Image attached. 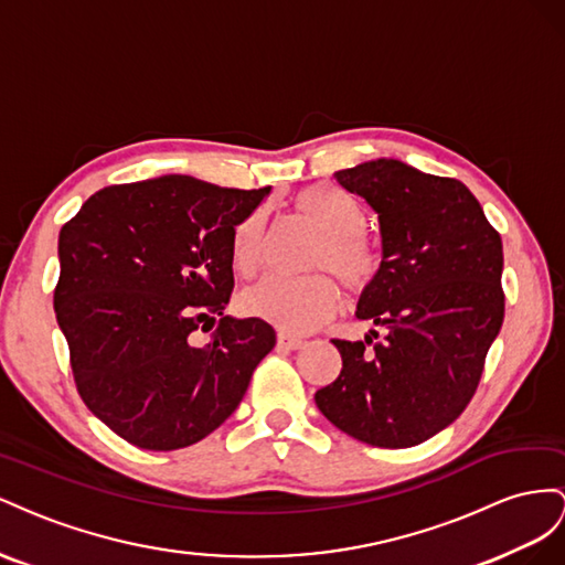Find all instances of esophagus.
<instances>
[{
    "instance_id": "obj_1",
    "label": "esophagus",
    "mask_w": 565,
    "mask_h": 565,
    "mask_svg": "<svg viewBox=\"0 0 565 565\" xmlns=\"http://www.w3.org/2000/svg\"><path fill=\"white\" fill-rule=\"evenodd\" d=\"M277 345L279 348H284V350H300L302 345H305V341L300 335H294V333H286V331H281L279 335H277Z\"/></svg>"
}]
</instances>
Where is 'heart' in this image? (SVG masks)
<instances>
[{"label": "heart", "instance_id": "heart-1", "mask_svg": "<svg viewBox=\"0 0 565 565\" xmlns=\"http://www.w3.org/2000/svg\"><path fill=\"white\" fill-rule=\"evenodd\" d=\"M296 211L308 217L321 238L312 253V267H329L352 294H362L372 286L381 271V255L372 238L364 234L366 211L350 193L329 186L302 189ZM267 257V217L255 211L241 220L232 236V260L238 274L255 277L265 267ZM341 291L329 271L319 269L302 277L274 274L244 294V308L265 317L288 331H312L333 315Z\"/></svg>", "mask_w": 565, "mask_h": 565}]
</instances>
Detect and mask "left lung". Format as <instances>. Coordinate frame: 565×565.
Here are the masks:
<instances>
[{
    "label": "left lung",
    "instance_id": "1",
    "mask_svg": "<svg viewBox=\"0 0 565 565\" xmlns=\"http://www.w3.org/2000/svg\"><path fill=\"white\" fill-rule=\"evenodd\" d=\"M335 182L379 215L383 260L358 317L385 327L333 345L338 379L317 391L329 422L374 447L422 445L466 409L504 321L502 236L452 177L379 158Z\"/></svg>",
    "mask_w": 565,
    "mask_h": 565
}]
</instances>
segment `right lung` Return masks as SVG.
Instances as JSON below:
<instances>
[{
	"mask_svg": "<svg viewBox=\"0 0 565 565\" xmlns=\"http://www.w3.org/2000/svg\"><path fill=\"white\" fill-rule=\"evenodd\" d=\"M267 193L166 174L96 191L61 227L54 310L77 393L130 445L203 440L277 343L267 321L224 317L234 230Z\"/></svg>",
	"mask_w": 565,
	"mask_h": 565,
	"instance_id": "add662e5",
	"label": "right lung"
}]
</instances>
